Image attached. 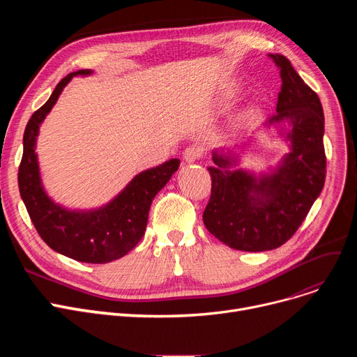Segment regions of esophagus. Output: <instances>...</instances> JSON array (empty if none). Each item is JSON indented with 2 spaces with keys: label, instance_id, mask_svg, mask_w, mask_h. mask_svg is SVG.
I'll return each instance as SVG.
<instances>
[{
  "label": "esophagus",
  "instance_id": "1",
  "mask_svg": "<svg viewBox=\"0 0 357 357\" xmlns=\"http://www.w3.org/2000/svg\"><path fill=\"white\" fill-rule=\"evenodd\" d=\"M202 153H204V150L201 146L192 144L183 150V159H185V162L192 163L195 160H199L202 158Z\"/></svg>",
  "mask_w": 357,
  "mask_h": 357
}]
</instances>
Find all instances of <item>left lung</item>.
<instances>
[{
	"instance_id": "8db88e82",
	"label": "left lung",
	"mask_w": 357,
	"mask_h": 357,
	"mask_svg": "<svg viewBox=\"0 0 357 357\" xmlns=\"http://www.w3.org/2000/svg\"><path fill=\"white\" fill-rule=\"evenodd\" d=\"M279 69L276 114L289 121L291 153L271 175L227 171L234 159L214 153L211 197L202 220L207 230L236 250L265 252L287 243L301 226L326 181L324 114L317 93L282 54H269Z\"/></svg>"
}]
</instances>
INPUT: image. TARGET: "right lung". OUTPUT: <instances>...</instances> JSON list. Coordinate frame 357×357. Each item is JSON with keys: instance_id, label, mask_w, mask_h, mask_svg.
<instances>
[{"instance_id": "add662e5", "label": "right lung", "mask_w": 357, "mask_h": 357, "mask_svg": "<svg viewBox=\"0 0 357 357\" xmlns=\"http://www.w3.org/2000/svg\"><path fill=\"white\" fill-rule=\"evenodd\" d=\"M89 73L91 70L81 69L66 75L56 85L50 98L33 112L24 130L18 190L37 233L50 249L85 264H108L127 255L140 241L152 199L178 171L181 162L171 159L139 174L104 208L82 213L68 211L56 205L46 195L40 182L39 163L34 153L36 137L40 123L72 77Z\"/></svg>"}]
</instances>
